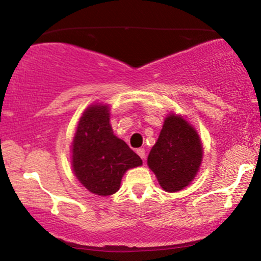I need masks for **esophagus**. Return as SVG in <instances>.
<instances>
[{
  "label": "esophagus",
  "instance_id": "34e87169",
  "mask_svg": "<svg viewBox=\"0 0 261 261\" xmlns=\"http://www.w3.org/2000/svg\"><path fill=\"white\" fill-rule=\"evenodd\" d=\"M137 153H138V155L140 156L141 159H145V156H146V152H145V149H144V148H138V149H137Z\"/></svg>",
  "mask_w": 261,
  "mask_h": 261
}]
</instances>
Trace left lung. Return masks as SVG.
<instances>
[{
    "label": "left lung",
    "mask_w": 261,
    "mask_h": 261,
    "mask_svg": "<svg viewBox=\"0 0 261 261\" xmlns=\"http://www.w3.org/2000/svg\"><path fill=\"white\" fill-rule=\"evenodd\" d=\"M202 162V144L183 117L170 115L149 152L147 164L164 190L176 192L191 183Z\"/></svg>",
    "instance_id": "8db88e82"
}]
</instances>
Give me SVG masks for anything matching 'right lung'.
<instances>
[{
	"label": "right lung",
	"mask_w": 261,
	"mask_h": 261,
	"mask_svg": "<svg viewBox=\"0 0 261 261\" xmlns=\"http://www.w3.org/2000/svg\"><path fill=\"white\" fill-rule=\"evenodd\" d=\"M142 160L114 135L107 106H91L78 123L72 142V167L78 180L99 196L119 190L123 173Z\"/></svg>",
	"instance_id": "right-lung-1"
}]
</instances>
